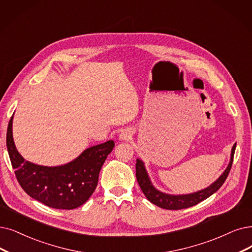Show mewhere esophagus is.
<instances>
[{
    "instance_id": "obj_1",
    "label": "esophagus",
    "mask_w": 252,
    "mask_h": 252,
    "mask_svg": "<svg viewBox=\"0 0 252 252\" xmlns=\"http://www.w3.org/2000/svg\"><path fill=\"white\" fill-rule=\"evenodd\" d=\"M129 137H130V132L128 131V130H124V131H122L120 134L121 139H128Z\"/></svg>"
}]
</instances>
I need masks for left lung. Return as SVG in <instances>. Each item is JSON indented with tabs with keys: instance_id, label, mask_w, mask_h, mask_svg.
<instances>
[{
	"instance_id": "8db88e82",
	"label": "left lung",
	"mask_w": 252,
	"mask_h": 252,
	"mask_svg": "<svg viewBox=\"0 0 252 252\" xmlns=\"http://www.w3.org/2000/svg\"><path fill=\"white\" fill-rule=\"evenodd\" d=\"M236 150V144L233 146L231 149V154H230V161L226 167V169L222 173L213 184H211L209 187L196 191V192L190 193V194H182V195H172V194H166L161 192V191L157 190L151 180L148 176L147 170L145 168L144 162L142 160L136 159V179L139 184L140 189L146 195V197L150 200L151 203L166 210H181V209H186L189 207H192L197 205L198 203L203 202L204 199L208 198L209 196L215 193L216 191L222 186V184L225 182V180L229 174V170L233 164L234 160V154Z\"/></svg>"
}]
</instances>
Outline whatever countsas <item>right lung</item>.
Wrapping results in <instances>:
<instances>
[{
    "mask_svg": "<svg viewBox=\"0 0 252 252\" xmlns=\"http://www.w3.org/2000/svg\"><path fill=\"white\" fill-rule=\"evenodd\" d=\"M12 121L13 116L7 129V150L16 179L26 193L55 209L72 210L84 205L97 187L100 169L115 147L114 140L85 150L64 165H38L18 153L12 135Z\"/></svg>",
    "mask_w": 252,
    "mask_h": 252,
    "instance_id": "add662e5",
    "label": "right lung"
}]
</instances>
